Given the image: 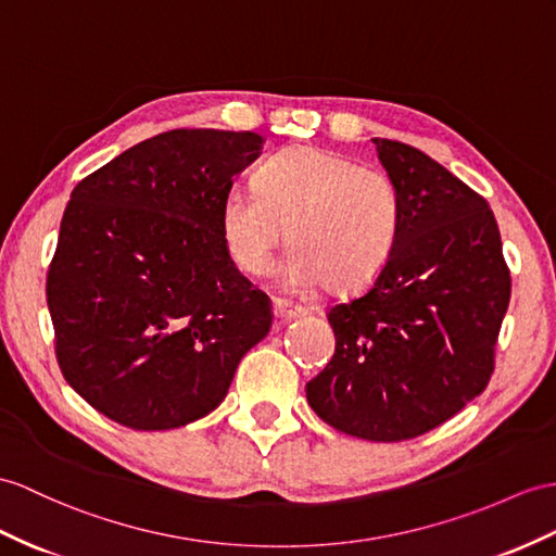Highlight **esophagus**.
Wrapping results in <instances>:
<instances>
[{"label": "esophagus", "mask_w": 556, "mask_h": 556, "mask_svg": "<svg viewBox=\"0 0 556 556\" xmlns=\"http://www.w3.org/2000/svg\"><path fill=\"white\" fill-rule=\"evenodd\" d=\"M274 316L278 318V323H286V320H292V318L306 316V308L296 306V304H290L286 300H276L274 302Z\"/></svg>", "instance_id": "esophagus-1"}]
</instances>
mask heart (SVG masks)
<instances>
[{"mask_svg":"<svg viewBox=\"0 0 556 556\" xmlns=\"http://www.w3.org/2000/svg\"><path fill=\"white\" fill-rule=\"evenodd\" d=\"M403 226L401 193L391 176L316 146H292L254 172V193L231 191L222 202L228 254L250 276H268L286 238L294 252L286 280L323 282L358 292L380 278Z\"/></svg>","mask_w":556,"mask_h":556,"instance_id":"1","label":"heart"}]
</instances>
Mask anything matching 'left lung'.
I'll use <instances>...</instances> for the list:
<instances>
[{"instance_id": "left-lung-1", "label": "left lung", "mask_w": 556, "mask_h": 556, "mask_svg": "<svg viewBox=\"0 0 556 556\" xmlns=\"http://www.w3.org/2000/svg\"><path fill=\"white\" fill-rule=\"evenodd\" d=\"M372 141L401 193V238L380 278L328 311L334 356L306 401L344 434L391 443L427 434L489 384L511 278L489 202L417 148Z\"/></svg>"}]
</instances>
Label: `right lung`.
Masks as SVG:
<instances>
[{
    "instance_id": "add662e5",
    "label": "right lung",
    "mask_w": 556,
    "mask_h": 556,
    "mask_svg": "<svg viewBox=\"0 0 556 556\" xmlns=\"http://www.w3.org/2000/svg\"><path fill=\"white\" fill-rule=\"evenodd\" d=\"M254 131L172 129L75 186L47 276L61 372L117 425L176 429L219 405L270 330V300L222 236Z\"/></svg>"
}]
</instances>
